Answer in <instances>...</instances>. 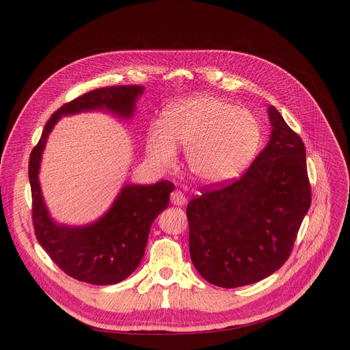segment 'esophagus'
Returning a JSON list of instances; mask_svg holds the SVG:
<instances>
[{
  "mask_svg": "<svg viewBox=\"0 0 350 350\" xmlns=\"http://www.w3.org/2000/svg\"><path fill=\"white\" fill-rule=\"evenodd\" d=\"M170 200H172V203H173L174 206H185L186 201H187V198L185 197V194H183V193L178 191V190H176V191H173V193L170 194Z\"/></svg>",
  "mask_w": 350,
  "mask_h": 350,
  "instance_id": "1",
  "label": "esophagus"
}]
</instances>
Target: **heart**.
Here are the masks:
<instances>
[{
	"instance_id": "obj_1",
	"label": "heart",
	"mask_w": 350,
	"mask_h": 350,
	"mask_svg": "<svg viewBox=\"0 0 350 350\" xmlns=\"http://www.w3.org/2000/svg\"><path fill=\"white\" fill-rule=\"evenodd\" d=\"M261 143V127L252 113L230 102L198 95L173 105L147 135L149 159L161 169L172 167L176 146H185V160L194 178L208 186L240 176Z\"/></svg>"
}]
</instances>
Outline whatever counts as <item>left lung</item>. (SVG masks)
Here are the masks:
<instances>
[{
  "mask_svg": "<svg viewBox=\"0 0 350 350\" xmlns=\"http://www.w3.org/2000/svg\"><path fill=\"white\" fill-rule=\"evenodd\" d=\"M264 150L247 173L187 204L190 256L206 281L221 288L255 284L278 271L310 206L301 137L273 106Z\"/></svg>",
  "mask_w": 350,
  "mask_h": 350,
  "instance_id": "1",
  "label": "left lung"
}]
</instances>
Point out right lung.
<instances>
[{
    "mask_svg": "<svg viewBox=\"0 0 350 350\" xmlns=\"http://www.w3.org/2000/svg\"><path fill=\"white\" fill-rule=\"evenodd\" d=\"M143 86H109L90 90L65 103L46 122L29 157L32 221L36 240L51 260L69 277L94 285H113L126 280L140 264L150 227L169 207L174 185H124L112 206L96 221L85 226L61 224L51 217L40 185V169L49 133L62 116L82 112H107L131 120Z\"/></svg>",
    "mask_w": 350,
    "mask_h": 350,
    "instance_id": "1",
    "label": "right lung"
}]
</instances>
